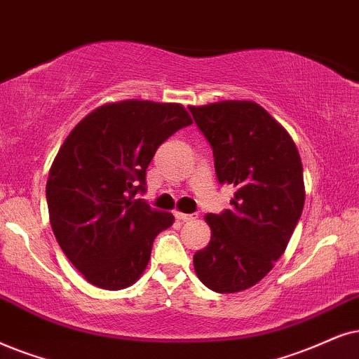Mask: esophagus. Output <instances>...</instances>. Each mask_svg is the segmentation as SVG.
<instances>
[{
  "label": "esophagus",
  "instance_id": "34e87169",
  "mask_svg": "<svg viewBox=\"0 0 359 359\" xmlns=\"http://www.w3.org/2000/svg\"><path fill=\"white\" fill-rule=\"evenodd\" d=\"M175 217L179 220H182V222H187V220H194L195 219L194 213H182V212H175Z\"/></svg>",
  "mask_w": 359,
  "mask_h": 359
}]
</instances>
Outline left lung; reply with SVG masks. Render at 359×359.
I'll return each instance as SVG.
<instances>
[{
    "label": "left lung",
    "instance_id": "1",
    "mask_svg": "<svg viewBox=\"0 0 359 359\" xmlns=\"http://www.w3.org/2000/svg\"><path fill=\"white\" fill-rule=\"evenodd\" d=\"M213 151L217 179L233 185L232 208L205 217L212 238L194 269L217 293L257 285L283 255L305 205L300 154L287 130L257 102L189 106Z\"/></svg>",
    "mask_w": 359,
    "mask_h": 359
}]
</instances>
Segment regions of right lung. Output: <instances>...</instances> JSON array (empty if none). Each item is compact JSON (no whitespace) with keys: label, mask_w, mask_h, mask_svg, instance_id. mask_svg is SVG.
<instances>
[{"label":"right lung","mask_w":359,"mask_h":359,"mask_svg":"<svg viewBox=\"0 0 359 359\" xmlns=\"http://www.w3.org/2000/svg\"><path fill=\"white\" fill-rule=\"evenodd\" d=\"M190 124L180 104L135 99L94 109L67 135L49 170V220L89 283L122 290L146 270L154 238L174 215L135 195L146 192L158 146Z\"/></svg>","instance_id":"obj_1"}]
</instances>
